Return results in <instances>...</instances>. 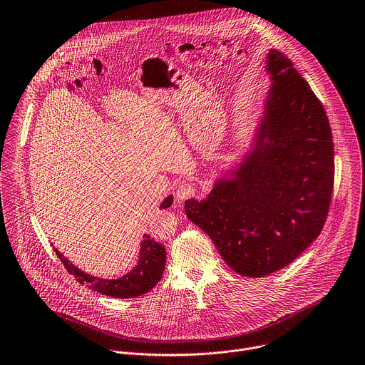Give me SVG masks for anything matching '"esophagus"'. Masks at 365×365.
<instances>
[{
    "label": "esophagus",
    "instance_id": "34e87169",
    "mask_svg": "<svg viewBox=\"0 0 365 365\" xmlns=\"http://www.w3.org/2000/svg\"><path fill=\"white\" fill-rule=\"evenodd\" d=\"M195 196V186L190 185V183H180L178 186V190H176V197L179 200H186V199H190Z\"/></svg>",
    "mask_w": 365,
    "mask_h": 365
}]
</instances>
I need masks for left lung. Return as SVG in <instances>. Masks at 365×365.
Here are the masks:
<instances>
[{"instance_id": "obj_1", "label": "left lung", "mask_w": 365, "mask_h": 365, "mask_svg": "<svg viewBox=\"0 0 365 365\" xmlns=\"http://www.w3.org/2000/svg\"><path fill=\"white\" fill-rule=\"evenodd\" d=\"M273 85L255 149L232 179L186 216L215 243L227 266L264 277L296 260L322 233L334 186V145L320 99L283 52L270 49Z\"/></svg>"}]
</instances>
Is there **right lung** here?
<instances>
[{"label": "right lung", "instance_id": "1", "mask_svg": "<svg viewBox=\"0 0 365 365\" xmlns=\"http://www.w3.org/2000/svg\"><path fill=\"white\" fill-rule=\"evenodd\" d=\"M172 200H173L172 196L166 197L160 203V209H168L172 205ZM53 252L65 266L66 272L72 274L81 284H85L86 287L101 294L116 297V299H132L150 292L162 279L165 263H166L165 247L149 235H143V242L140 246V257L136 267L130 270L128 274H125L123 277L116 280H105V279L89 276L81 272L72 263H69V260L65 259L55 247H53Z\"/></svg>", "mask_w": 365, "mask_h": 365}]
</instances>
